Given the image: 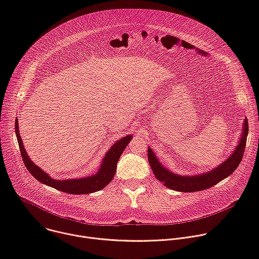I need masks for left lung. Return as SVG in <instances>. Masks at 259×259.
Segmentation results:
<instances>
[{"label":"left lung","mask_w":259,"mask_h":259,"mask_svg":"<svg viewBox=\"0 0 259 259\" xmlns=\"http://www.w3.org/2000/svg\"><path fill=\"white\" fill-rule=\"evenodd\" d=\"M248 121L245 118L241 138L230 157L212 170L203 172L198 175H180L173 173L164 165H162L150 146L147 149V159H149V163L157 179L163 182L164 186L168 189L182 193L203 191L215 186L219 181L224 180L238 168L243 159L248 136Z\"/></svg>","instance_id":"8db88e82"}]
</instances>
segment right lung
I'll return each instance as SVG.
<instances>
[{
  "label": "right lung",
  "instance_id": "obj_1",
  "mask_svg": "<svg viewBox=\"0 0 259 259\" xmlns=\"http://www.w3.org/2000/svg\"><path fill=\"white\" fill-rule=\"evenodd\" d=\"M15 133L18 141V145L20 149V154L26 169L29 173L40 182L49 186L53 189L61 191L63 193L71 194V195H85L91 194L94 192H98L105 188L107 184L113 180L118 161L123 154L126 146L132 139V135H127L122 137L120 140H117L110 149L104 155L100 167L98 171L90 176L81 177V178H69V179H54L47 172L36 166L28 157L25 147L23 146V142L21 136L19 134L18 129V120L16 118L15 121Z\"/></svg>",
  "mask_w": 259,
  "mask_h": 259
}]
</instances>
